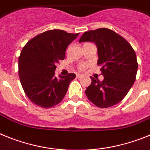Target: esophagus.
Wrapping results in <instances>:
<instances>
[{
  "instance_id": "obj_1",
  "label": "esophagus",
  "mask_w": 150,
  "mask_h": 150,
  "mask_svg": "<svg viewBox=\"0 0 150 150\" xmlns=\"http://www.w3.org/2000/svg\"><path fill=\"white\" fill-rule=\"evenodd\" d=\"M83 75H81V74H77L76 75V78L77 79H81V78H82Z\"/></svg>"
}]
</instances>
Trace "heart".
I'll return each mask as SVG.
<instances>
[{
  "label": "heart",
  "instance_id": "heart-1",
  "mask_svg": "<svg viewBox=\"0 0 150 150\" xmlns=\"http://www.w3.org/2000/svg\"><path fill=\"white\" fill-rule=\"evenodd\" d=\"M87 66H88V65L86 64V63H81V64H80L79 66V69L81 70V71H82V70H84L87 68Z\"/></svg>",
  "mask_w": 150,
  "mask_h": 150
}]
</instances>
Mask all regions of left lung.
Wrapping results in <instances>:
<instances>
[{"label": "left lung", "instance_id": "1", "mask_svg": "<svg viewBox=\"0 0 150 150\" xmlns=\"http://www.w3.org/2000/svg\"><path fill=\"white\" fill-rule=\"evenodd\" d=\"M92 41L98 48L97 64L104 79L91 77L85 91L91 103L100 108L115 106L123 100L136 79L138 63L134 50L122 36L106 28L83 34L79 42Z\"/></svg>", "mask_w": 150, "mask_h": 150}]
</instances>
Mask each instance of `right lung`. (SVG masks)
<instances>
[{
	"label": "right lung",
	"instance_id": "1",
	"mask_svg": "<svg viewBox=\"0 0 150 150\" xmlns=\"http://www.w3.org/2000/svg\"><path fill=\"white\" fill-rule=\"evenodd\" d=\"M79 33L48 30L32 38L19 57V76L25 93L36 106L51 108L64 98L74 73L54 77L56 65L64 59L67 47Z\"/></svg>",
	"mask_w": 150,
	"mask_h": 150
}]
</instances>
